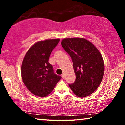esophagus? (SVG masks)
<instances>
[{
	"mask_svg": "<svg viewBox=\"0 0 125 125\" xmlns=\"http://www.w3.org/2000/svg\"><path fill=\"white\" fill-rule=\"evenodd\" d=\"M61 77H62V78H65V74H62V75H61Z\"/></svg>",
	"mask_w": 125,
	"mask_h": 125,
	"instance_id": "esophagus-1",
	"label": "esophagus"
}]
</instances>
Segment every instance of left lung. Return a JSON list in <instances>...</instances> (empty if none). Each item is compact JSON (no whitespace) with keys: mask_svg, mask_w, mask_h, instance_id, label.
Here are the masks:
<instances>
[{"mask_svg":"<svg viewBox=\"0 0 125 125\" xmlns=\"http://www.w3.org/2000/svg\"><path fill=\"white\" fill-rule=\"evenodd\" d=\"M73 62L76 80L69 86L78 97H85L98 88L103 78L105 66L98 49L83 38L64 39L61 42Z\"/></svg>","mask_w":125,"mask_h":125,"instance_id":"8db88e82","label":"left lung"}]
</instances>
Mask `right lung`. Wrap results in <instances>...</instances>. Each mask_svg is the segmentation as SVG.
Here are the masks:
<instances>
[{
  "mask_svg": "<svg viewBox=\"0 0 125 125\" xmlns=\"http://www.w3.org/2000/svg\"><path fill=\"white\" fill-rule=\"evenodd\" d=\"M60 39L37 42L27 51L21 65V77L27 88L34 95H48L61 77L56 74L48 62L49 56Z\"/></svg>",
  "mask_w": 125,
  "mask_h": 125,
  "instance_id": "right-lung-1",
  "label": "right lung"
}]
</instances>
